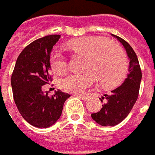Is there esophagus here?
<instances>
[{"instance_id": "obj_1", "label": "esophagus", "mask_w": 155, "mask_h": 155, "mask_svg": "<svg viewBox=\"0 0 155 155\" xmlns=\"http://www.w3.org/2000/svg\"><path fill=\"white\" fill-rule=\"evenodd\" d=\"M75 96H77L78 97H79L82 100H84V101H86L87 99H88V97L87 96H84V95H75Z\"/></svg>"}]
</instances>
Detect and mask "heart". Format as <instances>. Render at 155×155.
I'll return each instance as SVG.
<instances>
[{"label":"heart","mask_w":155,"mask_h":155,"mask_svg":"<svg viewBox=\"0 0 155 155\" xmlns=\"http://www.w3.org/2000/svg\"><path fill=\"white\" fill-rule=\"evenodd\" d=\"M67 47L75 53L85 57L82 74H67L60 78L58 85L65 92L80 94L92 85L98 78L100 85L111 89L121 84L128 71V60L119 45L100 37L87 36L71 40ZM51 71L60 74L67 67L65 56L58 49H54L50 56Z\"/></svg>","instance_id":"b5f03b06"}]
</instances>
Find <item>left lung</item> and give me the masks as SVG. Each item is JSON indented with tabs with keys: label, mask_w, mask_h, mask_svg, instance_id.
<instances>
[{
	"label": "left lung",
	"mask_w": 155,
	"mask_h": 155,
	"mask_svg": "<svg viewBox=\"0 0 155 155\" xmlns=\"http://www.w3.org/2000/svg\"><path fill=\"white\" fill-rule=\"evenodd\" d=\"M124 46L128 59V74L121 86L111 91L110 95H104L100 98L101 102L105 98V103L100 111L91 114L92 119L102 126H116L122 122L134 107L140 90L141 70L137 56L127 41L112 34Z\"/></svg>",
	"instance_id": "left-lung-1"
}]
</instances>
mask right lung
Wrapping results in <instances>:
<instances>
[{
  "instance_id": "right-lung-1",
  "label": "right lung",
  "mask_w": 155,
  "mask_h": 155,
  "mask_svg": "<svg viewBox=\"0 0 155 155\" xmlns=\"http://www.w3.org/2000/svg\"><path fill=\"white\" fill-rule=\"evenodd\" d=\"M60 35L52 34L36 39L19 55L11 78L15 104L28 123L40 128H48L59 119L65 100L71 96L61 91L51 97L42 91L49 84L50 55Z\"/></svg>"
}]
</instances>
